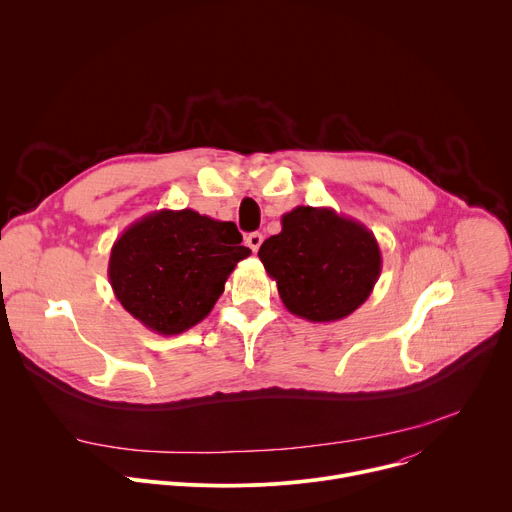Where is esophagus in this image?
Listing matches in <instances>:
<instances>
[{
    "label": "esophagus",
    "instance_id": "obj_1",
    "mask_svg": "<svg viewBox=\"0 0 512 512\" xmlns=\"http://www.w3.org/2000/svg\"><path fill=\"white\" fill-rule=\"evenodd\" d=\"M245 243H247V247H249L253 253H257L259 247H261V243H263V235H261V233H251V235H247Z\"/></svg>",
    "mask_w": 512,
    "mask_h": 512
}]
</instances>
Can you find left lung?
I'll return each instance as SVG.
<instances>
[{
    "mask_svg": "<svg viewBox=\"0 0 512 512\" xmlns=\"http://www.w3.org/2000/svg\"><path fill=\"white\" fill-rule=\"evenodd\" d=\"M259 259L283 306L308 322L350 316L369 300L383 267L373 231L330 206L285 212L281 233L263 241Z\"/></svg>",
    "mask_w": 512,
    "mask_h": 512,
    "instance_id": "obj_1",
    "label": "left lung"
}]
</instances>
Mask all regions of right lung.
Instances as JSON below:
<instances>
[{
    "mask_svg": "<svg viewBox=\"0 0 512 512\" xmlns=\"http://www.w3.org/2000/svg\"><path fill=\"white\" fill-rule=\"evenodd\" d=\"M241 241L231 221L192 208L154 210L111 247L113 294L148 330L182 334L210 314L237 263L251 255Z\"/></svg>",
    "mask_w": 512,
    "mask_h": 512,
    "instance_id": "right-lung-1",
    "label": "right lung"
}]
</instances>
